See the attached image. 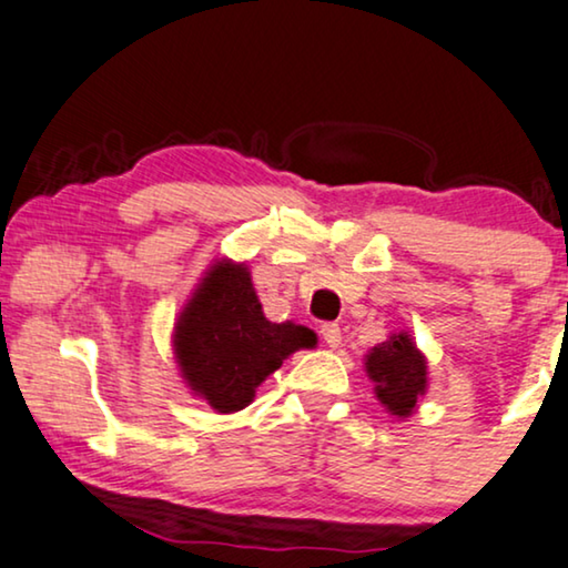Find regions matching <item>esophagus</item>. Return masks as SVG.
<instances>
[{"label": "esophagus", "instance_id": "esophagus-1", "mask_svg": "<svg viewBox=\"0 0 568 568\" xmlns=\"http://www.w3.org/2000/svg\"><path fill=\"white\" fill-rule=\"evenodd\" d=\"M320 333H323V341L327 343V348H338L341 345V327L335 323H325L320 327Z\"/></svg>", "mask_w": 568, "mask_h": 568}]
</instances>
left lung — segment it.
Listing matches in <instances>:
<instances>
[{
  "label": "left lung",
  "instance_id": "left-lung-1",
  "mask_svg": "<svg viewBox=\"0 0 568 568\" xmlns=\"http://www.w3.org/2000/svg\"><path fill=\"white\" fill-rule=\"evenodd\" d=\"M366 376L386 413L407 420L427 392V358L407 331L392 333L364 356Z\"/></svg>",
  "mask_w": 568,
  "mask_h": 568
}]
</instances>
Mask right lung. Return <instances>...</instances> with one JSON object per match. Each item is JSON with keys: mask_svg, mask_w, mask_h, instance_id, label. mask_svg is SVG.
I'll use <instances>...</instances> for the list:
<instances>
[{"mask_svg": "<svg viewBox=\"0 0 568 568\" xmlns=\"http://www.w3.org/2000/svg\"><path fill=\"white\" fill-rule=\"evenodd\" d=\"M171 345L194 397L230 415L248 407L258 386L292 353L315 348L317 335L290 320L271 323L248 266L215 258L179 312Z\"/></svg>", "mask_w": 568, "mask_h": 568, "instance_id": "add662e5", "label": "right lung"}]
</instances>
